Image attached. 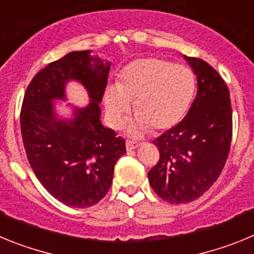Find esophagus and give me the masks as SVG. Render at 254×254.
Wrapping results in <instances>:
<instances>
[{
  "instance_id": "obj_1",
  "label": "esophagus",
  "mask_w": 254,
  "mask_h": 254,
  "mask_svg": "<svg viewBox=\"0 0 254 254\" xmlns=\"http://www.w3.org/2000/svg\"><path fill=\"white\" fill-rule=\"evenodd\" d=\"M141 143L138 142V141H132V140H127V142H126V147H127V150H133L136 149V147L140 146Z\"/></svg>"
}]
</instances>
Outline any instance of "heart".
I'll use <instances>...</instances> for the list:
<instances>
[{
    "label": "heart",
    "instance_id": "heart-1",
    "mask_svg": "<svg viewBox=\"0 0 254 254\" xmlns=\"http://www.w3.org/2000/svg\"><path fill=\"white\" fill-rule=\"evenodd\" d=\"M194 93L193 73L188 67L160 58H142L120 75L118 89L105 93V108L112 127L120 128L134 103L136 128L154 132L169 129L183 118Z\"/></svg>",
    "mask_w": 254,
    "mask_h": 254
}]
</instances>
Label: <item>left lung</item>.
<instances>
[{"label":"left lung","instance_id":"obj_1","mask_svg":"<svg viewBox=\"0 0 254 254\" xmlns=\"http://www.w3.org/2000/svg\"><path fill=\"white\" fill-rule=\"evenodd\" d=\"M197 75L187 116L152 142L160 158L147 174L155 193L170 203L202 196L217 181L230 151L233 112L224 78L201 58L186 57Z\"/></svg>","mask_w":254,"mask_h":254}]
</instances>
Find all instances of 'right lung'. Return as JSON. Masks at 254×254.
Instances as JSON below:
<instances>
[{"label": "right lung", "mask_w": 254, "mask_h": 254, "mask_svg": "<svg viewBox=\"0 0 254 254\" xmlns=\"http://www.w3.org/2000/svg\"><path fill=\"white\" fill-rule=\"evenodd\" d=\"M90 51L71 52L51 62L26 87L20 112L22 142L31 169L52 196L71 207L95 205L107 194L114 165L126 154V141L100 123V107L109 66ZM77 79L92 103L75 110L71 121L55 120L51 100L63 99L64 85Z\"/></svg>", "instance_id": "right-lung-1"}]
</instances>
